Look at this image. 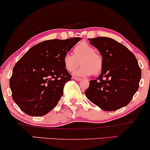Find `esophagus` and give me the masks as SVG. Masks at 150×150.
<instances>
[{
  "label": "esophagus",
  "mask_w": 150,
  "mask_h": 150,
  "mask_svg": "<svg viewBox=\"0 0 150 150\" xmlns=\"http://www.w3.org/2000/svg\"><path fill=\"white\" fill-rule=\"evenodd\" d=\"M74 79L76 80V81H81V80H82V79H81V78H79V77H76V76L74 77Z\"/></svg>",
  "instance_id": "esophagus-1"
}]
</instances>
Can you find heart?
I'll use <instances>...</instances> for the list:
<instances>
[{
    "instance_id": "1",
    "label": "heart",
    "mask_w": 150,
    "mask_h": 150,
    "mask_svg": "<svg viewBox=\"0 0 150 150\" xmlns=\"http://www.w3.org/2000/svg\"><path fill=\"white\" fill-rule=\"evenodd\" d=\"M74 74L80 76H89L98 75L100 73L103 66V60L100 54L96 52V50L87 42H80L74 47L73 54H65L63 56L64 68L69 72L79 67Z\"/></svg>"
}]
</instances>
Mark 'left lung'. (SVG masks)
Listing matches in <instances>:
<instances>
[{
	"label": "left lung",
	"instance_id": "left-lung-1",
	"mask_svg": "<svg viewBox=\"0 0 150 150\" xmlns=\"http://www.w3.org/2000/svg\"><path fill=\"white\" fill-rule=\"evenodd\" d=\"M103 60L101 73L89 81L85 92L91 102L105 111H115L129 103L137 92L141 70L132 52L108 37L89 38Z\"/></svg>",
	"mask_w": 150,
	"mask_h": 150
}]
</instances>
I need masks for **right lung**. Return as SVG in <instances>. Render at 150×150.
I'll return each mask as SVG.
<instances>
[{"instance_id": "obj_1", "label": "right lung", "mask_w": 150, "mask_h": 150, "mask_svg": "<svg viewBox=\"0 0 150 150\" xmlns=\"http://www.w3.org/2000/svg\"><path fill=\"white\" fill-rule=\"evenodd\" d=\"M81 38L45 40L33 46L17 62L9 80L12 98L32 116L45 115L61 99L71 75L64 68L63 56Z\"/></svg>"}]
</instances>
